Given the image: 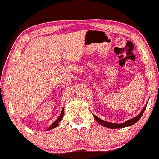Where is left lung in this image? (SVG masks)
I'll return each mask as SVG.
<instances>
[{"label": "left lung", "instance_id": "left-lung-1", "mask_svg": "<svg viewBox=\"0 0 159 159\" xmlns=\"http://www.w3.org/2000/svg\"><path fill=\"white\" fill-rule=\"evenodd\" d=\"M147 104L144 106L143 109L142 110V111L139 113V114L138 116H137L136 117L132 118V119L128 120H127V121H125V123H114L107 122V121H105V120H103L100 119V118H99L98 116H96L94 115V114H93V116H94V118H95V120H97V121H98L99 123V124H101L102 125H103V126H105V127H107V128H125V127H128V126L133 125L137 121H138V120L140 119V118L142 117V116L143 115V113L145 111V109H146Z\"/></svg>", "mask_w": 159, "mask_h": 159}]
</instances>
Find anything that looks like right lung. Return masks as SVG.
<instances>
[{
	"label": "right lung",
	"instance_id": "right-lung-1",
	"mask_svg": "<svg viewBox=\"0 0 159 159\" xmlns=\"http://www.w3.org/2000/svg\"><path fill=\"white\" fill-rule=\"evenodd\" d=\"M63 116H64V109H62V111H61V114H60V116L58 117L57 119L56 120L55 122L52 123V125H51L50 126L49 128L48 129V130H52V129L55 128H56V127H57L58 125H59V123H60V122L61 121V118H63Z\"/></svg>",
	"mask_w": 159,
	"mask_h": 159
}]
</instances>
